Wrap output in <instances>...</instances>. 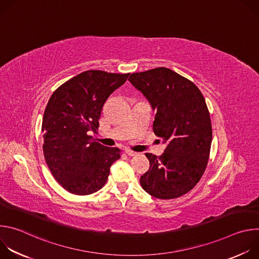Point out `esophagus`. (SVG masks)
<instances>
[{
    "label": "esophagus",
    "mask_w": 259,
    "mask_h": 259,
    "mask_svg": "<svg viewBox=\"0 0 259 259\" xmlns=\"http://www.w3.org/2000/svg\"><path fill=\"white\" fill-rule=\"evenodd\" d=\"M125 153H126L128 156H130V157H133V156H137V155H138V153H136V152H134V151H131V150H126Z\"/></svg>",
    "instance_id": "obj_1"
}]
</instances>
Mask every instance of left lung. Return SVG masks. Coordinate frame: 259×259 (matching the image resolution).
<instances>
[{"instance_id":"obj_1","label":"left lung","mask_w":259,"mask_h":259,"mask_svg":"<svg viewBox=\"0 0 259 259\" xmlns=\"http://www.w3.org/2000/svg\"><path fill=\"white\" fill-rule=\"evenodd\" d=\"M129 81L157 110L153 129L167 143L159 157L145 154L150 169L140 177L142 189L162 200L188 194L203 176L211 149L212 126L202 92L167 67L134 72Z\"/></svg>"}]
</instances>
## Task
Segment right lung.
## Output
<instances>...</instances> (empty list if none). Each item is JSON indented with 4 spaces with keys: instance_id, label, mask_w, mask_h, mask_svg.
Instances as JSON below:
<instances>
[{
    "instance_id": "1",
    "label": "right lung",
    "mask_w": 259,
    "mask_h": 259,
    "mask_svg": "<svg viewBox=\"0 0 259 259\" xmlns=\"http://www.w3.org/2000/svg\"><path fill=\"white\" fill-rule=\"evenodd\" d=\"M130 73L86 70L51 95L42 122L43 152L53 177L67 192L86 196L100 190L121 150L94 140L103 104Z\"/></svg>"
}]
</instances>
